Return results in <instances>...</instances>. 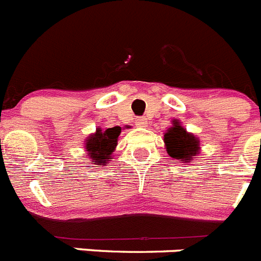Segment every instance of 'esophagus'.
<instances>
[{"label":"esophagus","mask_w":261,"mask_h":261,"mask_svg":"<svg viewBox=\"0 0 261 261\" xmlns=\"http://www.w3.org/2000/svg\"><path fill=\"white\" fill-rule=\"evenodd\" d=\"M136 125L140 126V127H145V126L148 125L147 118H144V117H139V118H136Z\"/></svg>","instance_id":"34e87169"}]
</instances>
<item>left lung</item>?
Here are the masks:
<instances>
[{"label":"left lung","instance_id":"1","mask_svg":"<svg viewBox=\"0 0 261 261\" xmlns=\"http://www.w3.org/2000/svg\"><path fill=\"white\" fill-rule=\"evenodd\" d=\"M166 152L171 159L179 160V163H190L200 153V140L186 128L180 126L178 119H173V126L164 135Z\"/></svg>","mask_w":261,"mask_h":261}]
</instances>
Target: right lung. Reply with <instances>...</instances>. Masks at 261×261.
I'll list each match as a JSON object with an SVG mask.
<instances>
[{"instance_id": "1", "label": "right lung", "mask_w": 261, "mask_h": 261, "mask_svg": "<svg viewBox=\"0 0 261 261\" xmlns=\"http://www.w3.org/2000/svg\"><path fill=\"white\" fill-rule=\"evenodd\" d=\"M119 134H121V127L118 126L107 130H101L98 127L96 133L87 138L84 147L93 165L104 166L105 163L110 161L112 154L118 144Z\"/></svg>"}]
</instances>
